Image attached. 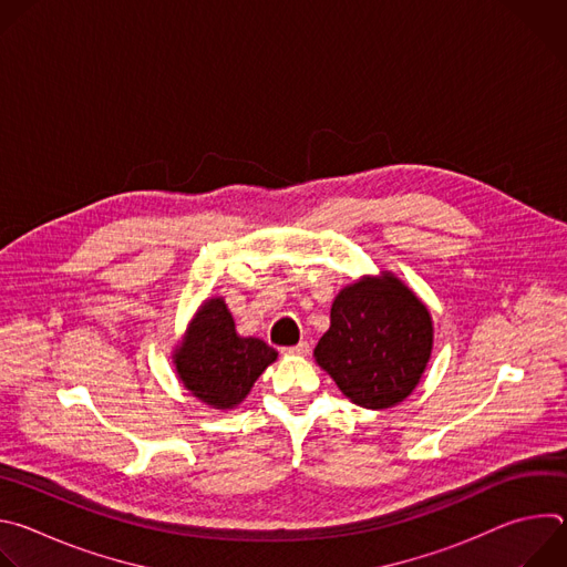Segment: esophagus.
Wrapping results in <instances>:
<instances>
[{
    "label": "esophagus",
    "instance_id": "1",
    "mask_svg": "<svg viewBox=\"0 0 567 567\" xmlns=\"http://www.w3.org/2000/svg\"><path fill=\"white\" fill-rule=\"evenodd\" d=\"M309 350H311V348H309V343H307V341H300L298 346L285 348L282 352H285V354H296V357H307V354H309Z\"/></svg>",
    "mask_w": 567,
    "mask_h": 567
}]
</instances>
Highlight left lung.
<instances>
[{
    "label": "left lung",
    "mask_w": 567,
    "mask_h": 567,
    "mask_svg": "<svg viewBox=\"0 0 567 567\" xmlns=\"http://www.w3.org/2000/svg\"><path fill=\"white\" fill-rule=\"evenodd\" d=\"M431 348L429 309L385 274L354 282L334 298L330 330L313 357L359 406L390 409L415 390Z\"/></svg>",
    "instance_id": "1"
}]
</instances>
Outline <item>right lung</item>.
Instances as JSON below:
<instances>
[{"label":"right lung","mask_w":567,"mask_h":567,"mask_svg":"<svg viewBox=\"0 0 567 567\" xmlns=\"http://www.w3.org/2000/svg\"><path fill=\"white\" fill-rule=\"evenodd\" d=\"M278 352L260 339H241L221 298H210L190 322L186 341L175 354L184 385L213 409H233Z\"/></svg>","instance_id":"1"}]
</instances>
